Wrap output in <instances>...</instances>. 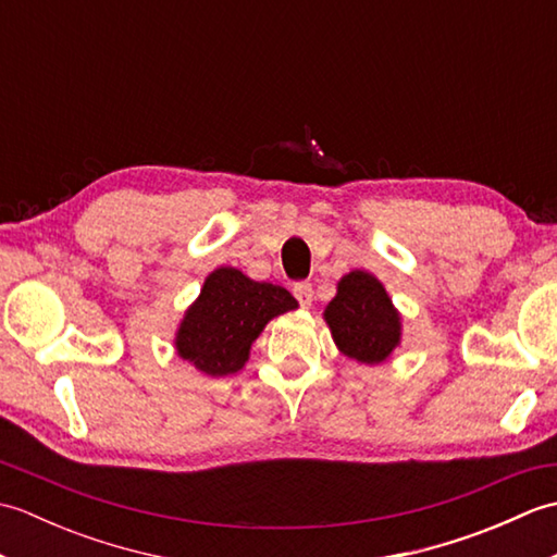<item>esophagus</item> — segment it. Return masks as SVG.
<instances>
[{"mask_svg":"<svg viewBox=\"0 0 557 557\" xmlns=\"http://www.w3.org/2000/svg\"><path fill=\"white\" fill-rule=\"evenodd\" d=\"M294 297L304 306V309H309L311 301H313V287L309 282H299V285H294Z\"/></svg>","mask_w":557,"mask_h":557,"instance_id":"esophagus-1","label":"esophagus"}]
</instances>
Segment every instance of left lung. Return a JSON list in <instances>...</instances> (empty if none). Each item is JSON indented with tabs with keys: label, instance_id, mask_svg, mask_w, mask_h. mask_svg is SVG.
Listing matches in <instances>:
<instances>
[{
	"label": "left lung",
	"instance_id": "1",
	"mask_svg": "<svg viewBox=\"0 0 557 557\" xmlns=\"http://www.w3.org/2000/svg\"><path fill=\"white\" fill-rule=\"evenodd\" d=\"M323 318L337 349L366 366L387 361L401 342V315L383 282L366 270H351L337 282Z\"/></svg>",
	"mask_w": 557,
	"mask_h": 557
}]
</instances>
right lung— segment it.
<instances>
[{"instance_id":"right-lung-1","label":"right lung","mask_w":557,"mask_h":557,"mask_svg":"<svg viewBox=\"0 0 557 557\" xmlns=\"http://www.w3.org/2000/svg\"><path fill=\"white\" fill-rule=\"evenodd\" d=\"M294 309L299 304L285 287L256 282L242 270L220 265L186 309L176 327L174 349L206 375L236 373L246 366L251 345L272 318Z\"/></svg>"}]
</instances>
